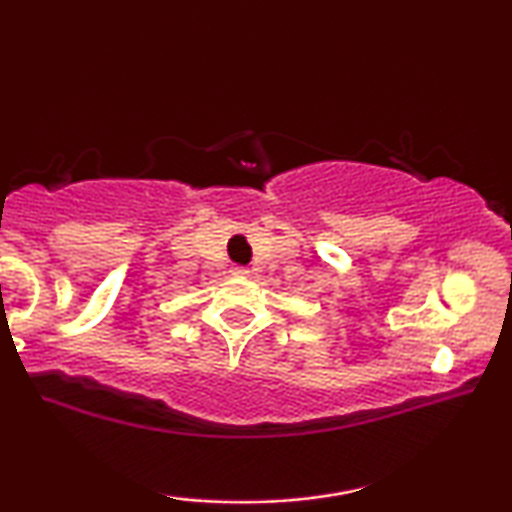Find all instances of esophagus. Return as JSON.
Here are the masks:
<instances>
[{
  "label": "esophagus",
  "mask_w": 512,
  "mask_h": 512,
  "mask_svg": "<svg viewBox=\"0 0 512 512\" xmlns=\"http://www.w3.org/2000/svg\"><path fill=\"white\" fill-rule=\"evenodd\" d=\"M233 275L235 277H249V268H244V265H235Z\"/></svg>",
  "instance_id": "1"
}]
</instances>
